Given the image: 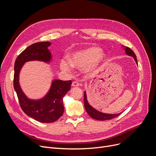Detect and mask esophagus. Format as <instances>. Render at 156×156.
Returning <instances> with one entry per match:
<instances>
[{
  "label": "esophagus",
  "instance_id": "1",
  "mask_svg": "<svg viewBox=\"0 0 156 156\" xmlns=\"http://www.w3.org/2000/svg\"><path fill=\"white\" fill-rule=\"evenodd\" d=\"M79 85H80L79 83L76 81H73V83H72V86L73 87H78V86H79Z\"/></svg>",
  "mask_w": 156,
  "mask_h": 156
}]
</instances>
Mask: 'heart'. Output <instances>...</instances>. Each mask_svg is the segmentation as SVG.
Segmentation results:
<instances>
[{"label":"heart","mask_w":156,"mask_h":156,"mask_svg":"<svg viewBox=\"0 0 156 156\" xmlns=\"http://www.w3.org/2000/svg\"><path fill=\"white\" fill-rule=\"evenodd\" d=\"M104 59V54L98 47H90L75 52L70 56V61L63 59L61 61V68L71 71L72 66L77 68H94Z\"/></svg>","instance_id":"1"}]
</instances>
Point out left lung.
Listing matches in <instances>:
<instances>
[{
    "instance_id": "obj_1",
    "label": "left lung",
    "mask_w": 156,
    "mask_h": 156,
    "mask_svg": "<svg viewBox=\"0 0 156 156\" xmlns=\"http://www.w3.org/2000/svg\"><path fill=\"white\" fill-rule=\"evenodd\" d=\"M122 48H123L124 50L126 51V53L127 55H128L129 56L133 57L135 61H136V63L137 64L136 56L135 54L134 53V52L132 50V49H131L129 47H125L124 45H122ZM84 105H85V108L87 113L88 114V115L90 117H92V118H94L95 119H97V120L104 121V120L111 119H113L114 118L118 117L121 114V113L115 114H109L102 113V112H101L99 111L95 110L94 108H92V106L88 104V102L87 101V95H86L85 92L84 93Z\"/></svg>"
}]
</instances>
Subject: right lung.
Listing matches in <instances>:
<instances>
[{
    "mask_svg": "<svg viewBox=\"0 0 156 156\" xmlns=\"http://www.w3.org/2000/svg\"><path fill=\"white\" fill-rule=\"evenodd\" d=\"M51 44L48 42H37L24 49L15 61L13 81L14 88L23 112L37 121L47 123L57 121L63 114L62 99L71 88V80H55L45 97L40 100L32 101L28 99L22 91L19 84V74L25 62L34 60L50 61L51 54L47 47Z\"/></svg>",
    "mask_w": 156,
    "mask_h": 156,
    "instance_id": "obj_1",
    "label": "right lung"
}]
</instances>
